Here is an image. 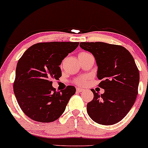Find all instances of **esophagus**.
<instances>
[{
    "label": "esophagus",
    "mask_w": 148,
    "mask_h": 148,
    "mask_svg": "<svg viewBox=\"0 0 148 148\" xmlns=\"http://www.w3.org/2000/svg\"><path fill=\"white\" fill-rule=\"evenodd\" d=\"M76 90L78 92H82L84 89H82V88H79V87H77V89H76Z\"/></svg>",
    "instance_id": "esophagus-1"
}]
</instances>
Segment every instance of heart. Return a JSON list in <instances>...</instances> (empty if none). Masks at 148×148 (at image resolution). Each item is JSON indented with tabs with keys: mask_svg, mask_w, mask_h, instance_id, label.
I'll list each match as a JSON object with an SVG mask.
<instances>
[{
	"mask_svg": "<svg viewBox=\"0 0 148 148\" xmlns=\"http://www.w3.org/2000/svg\"><path fill=\"white\" fill-rule=\"evenodd\" d=\"M88 54V53L85 52H82L78 54V56H82V55H84V54ZM75 82H76V83H77V84H79V85H82V84H84V83L86 82V78H85V77H80V78H77V79H76Z\"/></svg>",
	"mask_w": 148,
	"mask_h": 148,
	"instance_id": "b5f03b06",
	"label": "heart"
}]
</instances>
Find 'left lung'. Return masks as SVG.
Masks as SVG:
<instances>
[{
  "instance_id": "obj_1",
  "label": "left lung",
  "mask_w": 148,
  "mask_h": 148,
  "mask_svg": "<svg viewBox=\"0 0 148 148\" xmlns=\"http://www.w3.org/2000/svg\"><path fill=\"white\" fill-rule=\"evenodd\" d=\"M79 47L95 58L97 77L102 81L99 94L88 103L87 113L98 124L112 125L122 120L134 106L138 95L139 71L131 53L125 47L102 42H80Z\"/></svg>"
}]
</instances>
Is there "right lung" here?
Listing matches in <instances>:
<instances>
[{
	"mask_svg": "<svg viewBox=\"0 0 148 148\" xmlns=\"http://www.w3.org/2000/svg\"><path fill=\"white\" fill-rule=\"evenodd\" d=\"M79 42H49L35 44L24 53L16 68L14 93L26 116L40 122H52L64 113L75 87L56 92L52 79L61 76L59 66Z\"/></svg>",
	"mask_w": 148,
	"mask_h": 148,
	"instance_id": "obj_1",
	"label": "right lung"
}]
</instances>
